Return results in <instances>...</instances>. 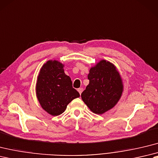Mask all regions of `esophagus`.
<instances>
[{
  "instance_id": "esophagus-1",
  "label": "esophagus",
  "mask_w": 158,
  "mask_h": 158,
  "mask_svg": "<svg viewBox=\"0 0 158 158\" xmlns=\"http://www.w3.org/2000/svg\"><path fill=\"white\" fill-rule=\"evenodd\" d=\"M77 91H79V94L81 95V93L83 92V88H81V87H80V88H79V89H77Z\"/></svg>"
}]
</instances>
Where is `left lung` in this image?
Here are the masks:
<instances>
[{
    "label": "left lung",
    "mask_w": 158,
    "mask_h": 158,
    "mask_svg": "<svg viewBox=\"0 0 158 158\" xmlns=\"http://www.w3.org/2000/svg\"><path fill=\"white\" fill-rule=\"evenodd\" d=\"M89 85L81 94V98L94 113L102 114L114 106L123 92L119 73L112 63L101 60L91 68L87 75Z\"/></svg>",
    "instance_id": "obj_1"
}]
</instances>
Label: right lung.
<instances>
[{"label": "right lung", "mask_w": 158, "mask_h": 158, "mask_svg": "<svg viewBox=\"0 0 158 158\" xmlns=\"http://www.w3.org/2000/svg\"><path fill=\"white\" fill-rule=\"evenodd\" d=\"M64 65L49 60L43 65L36 83V95L42 108L52 116L60 115L67 105L80 95L65 75Z\"/></svg>", "instance_id": "right-lung-1"}]
</instances>
